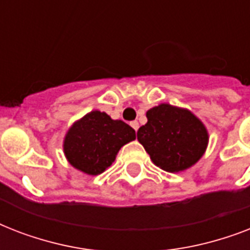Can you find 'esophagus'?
I'll use <instances>...</instances> for the list:
<instances>
[{"mask_svg": "<svg viewBox=\"0 0 250 250\" xmlns=\"http://www.w3.org/2000/svg\"><path fill=\"white\" fill-rule=\"evenodd\" d=\"M131 127H132V128L135 129V131H137V129H139V122H137V121L131 122Z\"/></svg>", "mask_w": 250, "mask_h": 250, "instance_id": "34e87169", "label": "esophagus"}]
</instances>
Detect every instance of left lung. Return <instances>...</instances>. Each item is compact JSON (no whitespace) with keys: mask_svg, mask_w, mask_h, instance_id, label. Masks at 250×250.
Listing matches in <instances>:
<instances>
[{"mask_svg":"<svg viewBox=\"0 0 250 250\" xmlns=\"http://www.w3.org/2000/svg\"><path fill=\"white\" fill-rule=\"evenodd\" d=\"M146 118V125L137 131V140L162 170L184 171L204 156L209 135L189 110L161 104L148 110Z\"/></svg>","mask_w":250,"mask_h":250,"instance_id":"1","label":"left lung"}]
</instances>
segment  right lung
I'll list each match as a JSON object with an SVG mask.
<instances>
[{
  "label": "right lung",
  "instance_id": "obj_1",
  "mask_svg": "<svg viewBox=\"0 0 250 250\" xmlns=\"http://www.w3.org/2000/svg\"><path fill=\"white\" fill-rule=\"evenodd\" d=\"M135 139V129L127 123L93 110L70 127L63 152L71 166L88 175H98L111 166L123 145Z\"/></svg>",
  "mask_w": 250,
  "mask_h": 250
}]
</instances>
